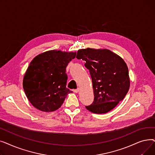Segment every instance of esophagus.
<instances>
[{
  "label": "esophagus",
  "mask_w": 155,
  "mask_h": 155,
  "mask_svg": "<svg viewBox=\"0 0 155 155\" xmlns=\"http://www.w3.org/2000/svg\"><path fill=\"white\" fill-rule=\"evenodd\" d=\"M79 91H80V89H79V88L75 89V90L73 91V92H74L75 93H78V92H79Z\"/></svg>",
  "instance_id": "34e87169"
}]
</instances>
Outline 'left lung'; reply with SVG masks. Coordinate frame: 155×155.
Listing matches in <instances>:
<instances>
[{"label": "left lung", "instance_id": "8db88e82", "mask_svg": "<svg viewBox=\"0 0 155 155\" xmlns=\"http://www.w3.org/2000/svg\"><path fill=\"white\" fill-rule=\"evenodd\" d=\"M76 58L85 61L90 71L94 94L93 103L86 109L95 114L112 110L126 95L130 87L129 71L120 56L107 49L86 48Z\"/></svg>", "mask_w": 155, "mask_h": 155}]
</instances>
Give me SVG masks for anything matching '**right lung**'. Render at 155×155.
I'll list each match as a JSON object with an SVG mask.
<instances>
[{
    "label": "right lung",
    "instance_id": "right-lung-1",
    "mask_svg": "<svg viewBox=\"0 0 155 155\" xmlns=\"http://www.w3.org/2000/svg\"><path fill=\"white\" fill-rule=\"evenodd\" d=\"M76 52L50 50L33 58L24 76L22 85L31 104L37 109L50 112L58 109L67 95L66 68Z\"/></svg>",
    "mask_w": 155,
    "mask_h": 155
}]
</instances>
